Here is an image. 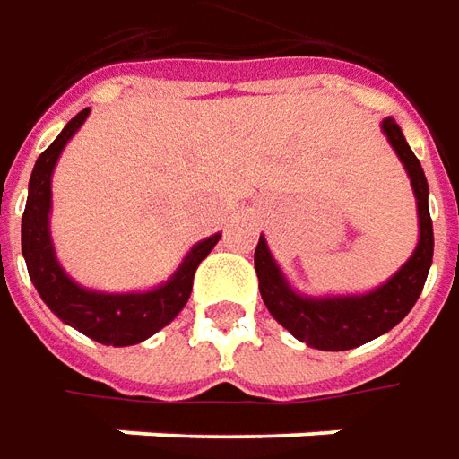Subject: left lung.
I'll use <instances>...</instances> for the list:
<instances>
[{
    "mask_svg": "<svg viewBox=\"0 0 459 459\" xmlns=\"http://www.w3.org/2000/svg\"><path fill=\"white\" fill-rule=\"evenodd\" d=\"M381 132L386 134L388 144L394 147L411 180L419 215L417 248L394 277L366 294L312 297V294L297 292L290 284L277 259L272 256L264 236L254 251L259 292L266 309L294 338L317 351H351L396 327L414 307L432 266L435 233L429 218V185L424 178V169L419 165L417 154L406 144L402 126L391 117L381 121Z\"/></svg>",
    "mask_w": 459,
    "mask_h": 459,
    "instance_id": "obj_1",
    "label": "left lung"
}]
</instances>
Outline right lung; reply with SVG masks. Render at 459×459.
Returning <instances> with one entry per match:
<instances>
[{
	"instance_id": "add662e5",
	"label": "right lung",
	"mask_w": 459,
	"mask_h": 459,
	"mask_svg": "<svg viewBox=\"0 0 459 459\" xmlns=\"http://www.w3.org/2000/svg\"><path fill=\"white\" fill-rule=\"evenodd\" d=\"M88 114L91 108L75 114L63 126L56 142L35 162L22 215V256L35 290L53 315L101 345L124 348L152 338L157 330H162L180 315V309L187 305L193 292L195 269L213 251L221 233L198 241L185 254L172 277L144 292H99L78 284L60 266L56 256V246L50 236V211H53L50 185L60 154L75 132L83 126Z\"/></svg>"
}]
</instances>
